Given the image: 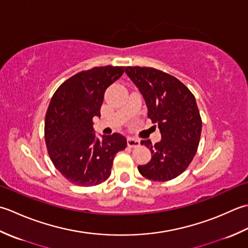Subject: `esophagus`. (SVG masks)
<instances>
[{
    "label": "esophagus",
    "instance_id": "obj_1",
    "mask_svg": "<svg viewBox=\"0 0 248 248\" xmlns=\"http://www.w3.org/2000/svg\"><path fill=\"white\" fill-rule=\"evenodd\" d=\"M127 145L129 146V148H136V146L140 145V141L138 139L128 137L127 138Z\"/></svg>",
    "mask_w": 248,
    "mask_h": 248
}]
</instances>
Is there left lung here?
Returning a JSON list of instances; mask_svg holds the SVG:
<instances>
[{"label": "left lung", "instance_id": "8db88e82", "mask_svg": "<svg viewBox=\"0 0 248 248\" xmlns=\"http://www.w3.org/2000/svg\"><path fill=\"white\" fill-rule=\"evenodd\" d=\"M127 74L142 94L148 107V118L158 125L161 140L148 146L152 158L138 166L144 178L165 182L183 173L198 149L202 121L195 96L173 76L152 67L127 66Z\"/></svg>", "mask_w": 248, "mask_h": 248}]
</instances>
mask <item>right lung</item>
<instances>
[{"label": "right lung", "mask_w": 248, "mask_h": 248, "mask_svg": "<svg viewBox=\"0 0 248 248\" xmlns=\"http://www.w3.org/2000/svg\"><path fill=\"white\" fill-rule=\"evenodd\" d=\"M124 73L123 66H102L74 75L55 91L45 119L50 159L64 178L95 186L111 174L114 156L127 141L123 135L96 137L93 118L100 117L105 91Z\"/></svg>", "instance_id": "right-lung-1"}]
</instances>
